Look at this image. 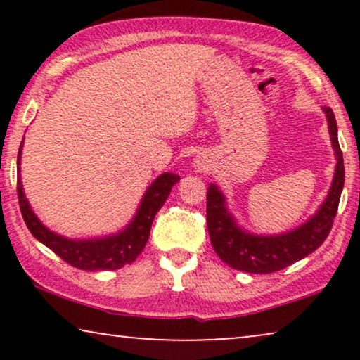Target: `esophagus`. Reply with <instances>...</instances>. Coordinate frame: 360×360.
Listing matches in <instances>:
<instances>
[{"mask_svg":"<svg viewBox=\"0 0 360 360\" xmlns=\"http://www.w3.org/2000/svg\"><path fill=\"white\" fill-rule=\"evenodd\" d=\"M196 162H198V164H196V165H198V167H203V162H201V160H196Z\"/></svg>","mask_w":360,"mask_h":360,"instance_id":"34e87169","label":"esophagus"}]
</instances>
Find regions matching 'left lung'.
Here are the masks:
<instances>
[{
	"label": "left lung",
	"instance_id": "1",
	"mask_svg": "<svg viewBox=\"0 0 360 360\" xmlns=\"http://www.w3.org/2000/svg\"><path fill=\"white\" fill-rule=\"evenodd\" d=\"M329 137L336 157V169L326 198L316 213L292 231L280 234H254L240 228L228 201L216 184H210L206 195V223L214 252L231 269L249 274H272L314 252L333 228L344 186V160L338 141V124L331 108H323Z\"/></svg>",
	"mask_w": 360,
	"mask_h": 360
}]
</instances>
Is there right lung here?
I'll return each mask as SVG.
<instances>
[{
	"label": "right lung",
	"mask_w": 360,
	"mask_h": 360,
	"mask_svg": "<svg viewBox=\"0 0 360 360\" xmlns=\"http://www.w3.org/2000/svg\"><path fill=\"white\" fill-rule=\"evenodd\" d=\"M22 144L24 141L21 142L18 152V198L24 223H26L34 238L53 250L67 264L82 270H90V272H95V270H116L134 262L137 255L144 250L147 240H149L150 226L157 211L164 206L165 200L169 198L172 191V186L180 180V176L172 174V172H164V174L157 176L141 198L136 214L117 233L100 236V238L72 239L53 233L52 229L44 226L41 219L37 218V214L32 211L31 205H29L21 181Z\"/></svg>",
	"instance_id": "right-lung-1"
}]
</instances>
